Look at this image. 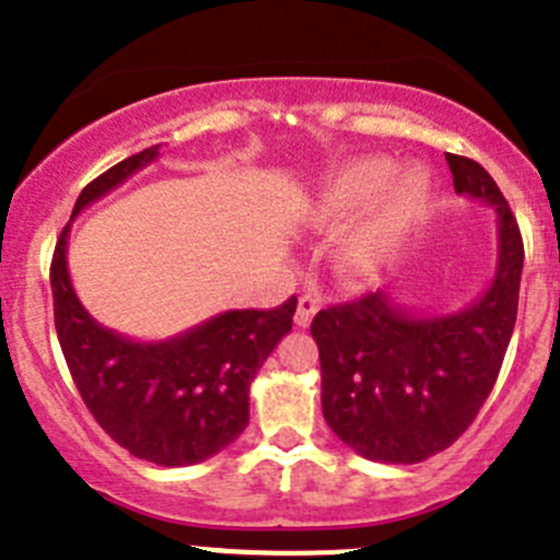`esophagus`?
Listing matches in <instances>:
<instances>
[{"mask_svg":"<svg viewBox=\"0 0 560 560\" xmlns=\"http://www.w3.org/2000/svg\"><path fill=\"white\" fill-rule=\"evenodd\" d=\"M317 308H319L317 298L303 295L301 301H298V308H295V325H298V328H308V325H312V319H314V314H317Z\"/></svg>","mask_w":560,"mask_h":560,"instance_id":"obj_1","label":"esophagus"}]
</instances>
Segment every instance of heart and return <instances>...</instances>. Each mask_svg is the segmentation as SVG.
Wrapping results in <instances>:
<instances>
[{"label":"heart","mask_w":560,"mask_h":560,"mask_svg":"<svg viewBox=\"0 0 560 560\" xmlns=\"http://www.w3.org/2000/svg\"><path fill=\"white\" fill-rule=\"evenodd\" d=\"M394 172L396 161L388 155L347 159L319 183L303 208V224L312 230H342L334 243V265L347 279L372 276L424 213L430 199L424 170L410 166L399 175Z\"/></svg>","instance_id":"obj_1"}]
</instances>
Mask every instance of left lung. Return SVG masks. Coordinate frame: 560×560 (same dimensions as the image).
Masks as SVG:
<instances>
[{
  "label": "left lung",
  "mask_w": 560,
  "mask_h": 560,
  "mask_svg": "<svg viewBox=\"0 0 560 560\" xmlns=\"http://www.w3.org/2000/svg\"><path fill=\"white\" fill-rule=\"evenodd\" d=\"M446 161L454 191L495 210L490 287L446 314H416L377 290L323 308L312 323L325 421L374 463H424L452 446L490 396L517 319L525 257L517 219L485 166L452 153Z\"/></svg>",
  "instance_id": "8db88e82"
}]
</instances>
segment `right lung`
Wrapping results in <instances>:
<instances>
[{"label":"right lung","instance_id":"add662e5","mask_svg":"<svg viewBox=\"0 0 560 560\" xmlns=\"http://www.w3.org/2000/svg\"><path fill=\"white\" fill-rule=\"evenodd\" d=\"M161 144L119 161L75 199V215L153 164ZM70 224L51 259L54 325L86 410L133 457L183 468L224 452L248 427V388L292 330L295 295L279 308H230L172 339L139 341L103 328L68 273Z\"/></svg>","mask_w":560,"mask_h":560}]
</instances>
